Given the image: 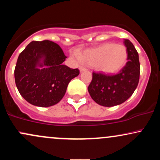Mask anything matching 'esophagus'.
<instances>
[{"instance_id":"1","label":"esophagus","mask_w":160,"mask_h":160,"mask_svg":"<svg viewBox=\"0 0 160 160\" xmlns=\"http://www.w3.org/2000/svg\"><path fill=\"white\" fill-rule=\"evenodd\" d=\"M86 69L85 67H83V66H80V72H82V71H86Z\"/></svg>"}]
</instances>
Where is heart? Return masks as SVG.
I'll list each match as a JSON object with an SVG mask.
<instances>
[{
  "label": "heart",
  "mask_w": 160,
  "mask_h": 160,
  "mask_svg": "<svg viewBox=\"0 0 160 160\" xmlns=\"http://www.w3.org/2000/svg\"><path fill=\"white\" fill-rule=\"evenodd\" d=\"M86 65L104 74H113L122 68L127 59V49L121 44L108 43L86 49L80 55Z\"/></svg>",
  "instance_id": "1"
}]
</instances>
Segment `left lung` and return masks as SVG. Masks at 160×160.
<instances>
[{"label": "left lung", "instance_id": "8db88e82", "mask_svg": "<svg viewBox=\"0 0 160 160\" xmlns=\"http://www.w3.org/2000/svg\"><path fill=\"white\" fill-rule=\"evenodd\" d=\"M127 49V62L117 74L92 72V80L88 86L91 98L104 107L123 103L133 94L140 78L138 53L129 40L123 41Z\"/></svg>", "mask_w": 160, "mask_h": 160}]
</instances>
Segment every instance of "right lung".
Instances as JSON below:
<instances>
[{"label":"right lung","instance_id":"add662e5","mask_svg":"<svg viewBox=\"0 0 160 160\" xmlns=\"http://www.w3.org/2000/svg\"><path fill=\"white\" fill-rule=\"evenodd\" d=\"M66 58L61 47L54 42H31L19 54L14 71L20 95L38 107L58 103L69 82L80 74L78 68H70L62 64Z\"/></svg>","mask_w":160,"mask_h":160}]
</instances>
